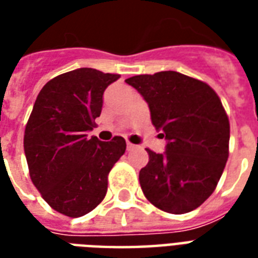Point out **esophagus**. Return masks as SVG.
<instances>
[{
    "instance_id": "34e87169",
    "label": "esophagus",
    "mask_w": 258,
    "mask_h": 258,
    "mask_svg": "<svg viewBox=\"0 0 258 258\" xmlns=\"http://www.w3.org/2000/svg\"><path fill=\"white\" fill-rule=\"evenodd\" d=\"M137 147L135 145H133V143H130V142H127V150H134Z\"/></svg>"
}]
</instances>
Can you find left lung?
<instances>
[{"mask_svg":"<svg viewBox=\"0 0 258 258\" xmlns=\"http://www.w3.org/2000/svg\"><path fill=\"white\" fill-rule=\"evenodd\" d=\"M145 97L151 121L166 151L150 149L139 171L146 198L158 209L183 214L204 204L216 190L229 157L230 124L216 91L175 71L138 75L125 80Z\"/></svg>","mask_w":258,"mask_h":258,"instance_id":"8db88e82","label":"left lung"}]
</instances>
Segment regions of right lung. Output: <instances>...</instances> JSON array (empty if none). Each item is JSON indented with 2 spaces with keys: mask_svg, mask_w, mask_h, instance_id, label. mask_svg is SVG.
<instances>
[{
  "mask_svg": "<svg viewBox=\"0 0 258 258\" xmlns=\"http://www.w3.org/2000/svg\"><path fill=\"white\" fill-rule=\"evenodd\" d=\"M119 78L79 68L49 80L34 101L24 134L30 179L67 217L84 216L104 200L109 171L125 151L121 137L101 142L87 135L100 116L105 88Z\"/></svg>",
  "mask_w": 258,
  "mask_h": 258,
  "instance_id": "right-lung-1",
  "label": "right lung"
}]
</instances>
